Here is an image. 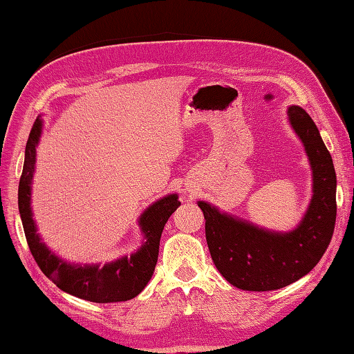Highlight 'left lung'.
Returning <instances> with one entry per match:
<instances>
[{
	"mask_svg": "<svg viewBox=\"0 0 354 354\" xmlns=\"http://www.w3.org/2000/svg\"><path fill=\"white\" fill-rule=\"evenodd\" d=\"M288 118L301 140L312 170V199L297 228L270 231L199 201L209 254L225 280L243 290L281 289L318 265L336 222V173L317 124L292 104Z\"/></svg>",
	"mask_w": 354,
	"mask_h": 354,
	"instance_id": "left-lung-1",
	"label": "left lung"
}]
</instances>
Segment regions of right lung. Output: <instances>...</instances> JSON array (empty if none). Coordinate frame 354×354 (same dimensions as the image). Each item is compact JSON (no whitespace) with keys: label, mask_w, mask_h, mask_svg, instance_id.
Masks as SVG:
<instances>
[{"label":"right lung","mask_w":354,"mask_h":354,"mask_svg":"<svg viewBox=\"0 0 354 354\" xmlns=\"http://www.w3.org/2000/svg\"><path fill=\"white\" fill-rule=\"evenodd\" d=\"M42 133L41 115L30 131L26 146L24 167L18 187V208L24 227L30 252L37 266L59 289L86 301L93 303H118L127 301L138 295L146 288L153 275L160 240L171 213L181 205L178 194L171 193L149 205L138 217V227L142 234V245L129 257L123 255L114 261L93 263H70L59 257L42 242L37 232L32 212V183L36 164V147L39 145Z\"/></svg>","instance_id":"obj_1"}]
</instances>
